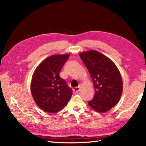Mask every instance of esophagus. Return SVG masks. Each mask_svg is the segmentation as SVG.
Segmentation results:
<instances>
[{"label":"esophagus","instance_id":"esophagus-1","mask_svg":"<svg viewBox=\"0 0 146 146\" xmlns=\"http://www.w3.org/2000/svg\"><path fill=\"white\" fill-rule=\"evenodd\" d=\"M80 86H78V87H76L75 88H73V92L74 93H77V92H78L80 91Z\"/></svg>","mask_w":146,"mask_h":146}]
</instances>
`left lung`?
<instances>
[{"label":"left lung","mask_w":146,"mask_h":146,"mask_svg":"<svg viewBox=\"0 0 146 146\" xmlns=\"http://www.w3.org/2000/svg\"><path fill=\"white\" fill-rule=\"evenodd\" d=\"M93 80L95 96L88 104L99 113L110 110L119 102L123 90V83L118 68L109 58L96 50L80 54Z\"/></svg>","instance_id":"left-lung-1"}]
</instances>
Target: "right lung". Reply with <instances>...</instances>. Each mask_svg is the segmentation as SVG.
Listing matches in <instances>:
<instances>
[{"instance_id":"1","label":"right lung","mask_w":146,"mask_h":146,"mask_svg":"<svg viewBox=\"0 0 146 146\" xmlns=\"http://www.w3.org/2000/svg\"><path fill=\"white\" fill-rule=\"evenodd\" d=\"M69 54H55L46 58L34 71L31 91L38 106L48 113H56L67 105L72 89L60 76Z\"/></svg>"}]
</instances>
